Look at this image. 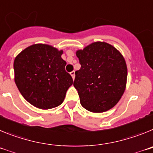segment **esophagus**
<instances>
[{"instance_id": "esophagus-1", "label": "esophagus", "mask_w": 153, "mask_h": 153, "mask_svg": "<svg viewBox=\"0 0 153 153\" xmlns=\"http://www.w3.org/2000/svg\"><path fill=\"white\" fill-rule=\"evenodd\" d=\"M70 75H71V76L72 77V78H73V80L75 79V71H72L71 72V73H70Z\"/></svg>"}]
</instances>
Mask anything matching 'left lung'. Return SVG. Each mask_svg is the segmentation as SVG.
<instances>
[{
	"label": "left lung",
	"instance_id": "1",
	"mask_svg": "<svg viewBox=\"0 0 153 153\" xmlns=\"http://www.w3.org/2000/svg\"><path fill=\"white\" fill-rule=\"evenodd\" d=\"M81 68L75 71L74 87L82 107L103 113L116 105L126 86L127 67L123 55L105 42H94L76 51Z\"/></svg>",
	"mask_w": 153,
	"mask_h": 153
}]
</instances>
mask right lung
I'll list each match as a JSON object with an SVG mask.
<instances>
[{
    "label": "right lung",
    "instance_id": "right-lung-1",
    "mask_svg": "<svg viewBox=\"0 0 153 153\" xmlns=\"http://www.w3.org/2000/svg\"><path fill=\"white\" fill-rule=\"evenodd\" d=\"M62 50L37 43L23 49L13 62L14 81L23 97L42 110L59 106L73 84L65 71Z\"/></svg>",
    "mask_w": 153,
    "mask_h": 153
}]
</instances>
